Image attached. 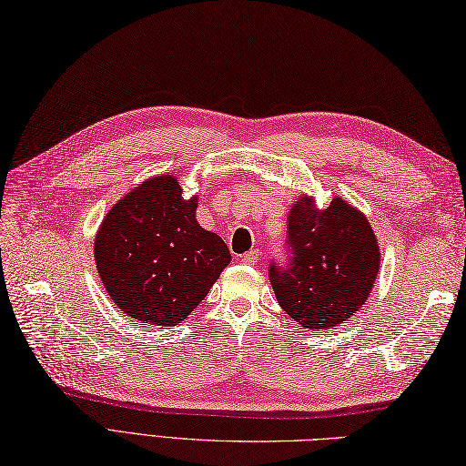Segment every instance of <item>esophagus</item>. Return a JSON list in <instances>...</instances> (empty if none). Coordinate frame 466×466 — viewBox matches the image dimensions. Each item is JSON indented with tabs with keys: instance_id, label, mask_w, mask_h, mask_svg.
Masks as SVG:
<instances>
[{
	"instance_id": "34e87169",
	"label": "esophagus",
	"mask_w": 466,
	"mask_h": 466,
	"mask_svg": "<svg viewBox=\"0 0 466 466\" xmlns=\"http://www.w3.org/2000/svg\"><path fill=\"white\" fill-rule=\"evenodd\" d=\"M258 260H260L258 250H250V252H247V255L243 257V264H247V266H255Z\"/></svg>"
}]
</instances>
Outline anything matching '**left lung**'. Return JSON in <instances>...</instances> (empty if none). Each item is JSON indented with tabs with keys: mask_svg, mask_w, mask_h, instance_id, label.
<instances>
[{
	"mask_svg": "<svg viewBox=\"0 0 466 466\" xmlns=\"http://www.w3.org/2000/svg\"><path fill=\"white\" fill-rule=\"evenodd\" d=\"M286 266L270 264V281L284 311L305 329L327 330L370 298L380 250L361 211L342 198L317 209L301 196L288 218Z\"/></svg>",
	"mask_w": 466,
	"mask_h": 466,
	"instance_id": "8db88e82",
	"label": "left lung"
}]
</instances>
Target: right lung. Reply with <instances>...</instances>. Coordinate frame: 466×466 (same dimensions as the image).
I'll list each match as a JSON object with an SVG mask.
<instances>
[{"label": "right lung", "instance_id": "obj_1", "mask_svg": "<svg viewBox=\"0 0 466 466\" xmlns=\"http://www.w3.org/2000/svg\"><path fill=\"white\" fill-rule=\"evenodd\" d=\"M173 175L147 178L118 200L95 237V262L110 299L147 327H175L204 301L231 262L228 245L196 221Z\"/></svg>", "mask_w": 466, "mask_h": 466}]
</instances>
